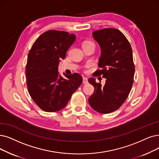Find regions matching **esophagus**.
Here are the masks:
<instances>
[{
  "instance_id": "esophagus-1",
  "label": "esophagus",
  "mask_w": 159,
  "mask_h": 159,
  "mask_svg": "<svg viewBox=\"0 0 159 159\" xmlns=\"http://www.w3.org/2000/svg\"><path fill=\"white\" fill-rule=\"evenodd\" d=\"M83 84H88V80L87 78H83Z\"/></svg>"
}]
</instances>
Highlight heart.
Listing matches in <instances>:
<instances>
[{"label": "heart", "instance_id": "obj_1", "mask_svg": "<svg viewBox=\"0 0 159 159\" xmlns=\"http://www.w3.org/2000/svg\"><path fill=\"white\" fill-rule=\"evenodd\" d=\"M89 43H93V42H90V41H86V42H85L84 43L83 46H84V45H86V44H89Z\"/></svg>", "mask_w": 159, "mask_h": 159}]
</instances>
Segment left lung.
<instances>
[{"mask_svg":"<svg viewBox=\"0 0 159 159\" xmlns=\"http://www.w3.org/2000/svg\"><path fill=\"white\" fill-rule=\"evenodd\" d=\"M93 36L101 49L98 62L101 69L93 75H102L106 80L102 86L94 78L89 79L94 88L89 103L95 111L110 113L122 106L131 91L135 71L132 50L127 39L118 29L95 30Z\"/></svg>","mask_w":159,"mask_h":159,"instance_id":"left-lung-1","label":"left lung"}]
</instances>
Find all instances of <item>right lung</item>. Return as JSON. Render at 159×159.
I'll use <instances>...</instances> for the list:
<instances>
[{
  "instance_id": "right-lung-1",
  "label": "right lung",
  "mask_w": 159,
  "mask_h": 159,
  "mask_svg": "<svg viewBox=\"0 0 159 159\" xmlns=\"http://www.w3.org/2000/svg\"><path fill=\"white\" fill-rule=\"evenodd\" d=\"M75 40V35L67 32L51 30L42 34L28 54L26 77L29 94L36 105L48 112L57 111L66 106L72 94L82 83L78 73L58 72L61 59Z\"/></svg>"
}]
</instances>
